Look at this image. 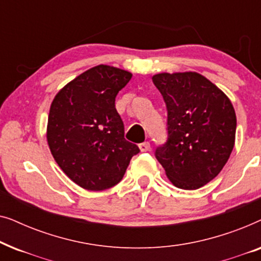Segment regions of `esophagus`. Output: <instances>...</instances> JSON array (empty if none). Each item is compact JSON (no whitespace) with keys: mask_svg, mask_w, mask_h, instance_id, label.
<instances>
[{"mask_svg":"<svg viewBox=\"0 0 261 261\" xmlns=\"http://www.w3.org/2000/svg\"><path fill=\"white\" fill-rule=\"evenodd\" d=\"M139 148H140L141 152H147L151 148V144L149 142H142V144L139 145Z\"/></svg>","mask_w":261,"mask_h":261,"instance_id":"obj_1","label":"esophagus"}]
</instances>
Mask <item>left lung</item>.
Masks as SVG:
<instances>
[{
  "label": "left lung",
  "mask_w": 261,
  "mask_h": 261,
  "mask_svg": "<svg viewBox=\"0 0 261 261\" xmlns=\"http://www.w3.org/2000/svg\"><path fill=\"white\" fill-rule=\"evenodd\" d=\"M152 81L167 110V140L155 148V158L173 185L196 190L221 172L233 151V105L197 72L158 73Z\"/></svg>",
  "instance_id": "1"
}]
</instances>
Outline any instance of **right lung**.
<instances>
[{
    "label": "right lung",
    "mask_w": 261,
    "mask_h": 261,
    "mask_svg": "<svg viewBox=\"0 0 261 261\" xmlns=\"http://www.w3.org/2000/svg\"><path fill=\"white\" fill-rule=\"evenodd\" d=\"M132 73L108 65L85 71L53 99L47 141L64 173L83 189L106 190L123 178L140 149L124 139L115 98Z\"/></svg>",
    "instance_id": "right-lung-1"
}]
</instances>
